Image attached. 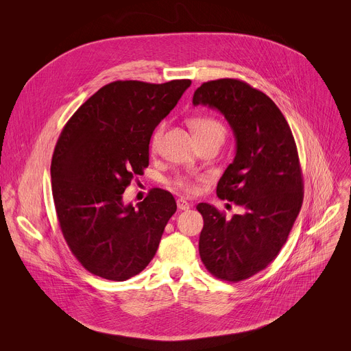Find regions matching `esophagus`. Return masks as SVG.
I'll return each mask as SVG.
<instances>
[{
  "instance_id": "esophagus-1",
  "label": "esophagus",
  "mask_w": 351,
  "mask_h": 351,
  "mask_svg": "<svg viewBox=\"0 0 351 351\" xmlns=\"http://www.w3.org/2000/svg\"><path fill=\"white\" fill-rule=\"evenodd\" d=\"M176 204H178V208H179V210H183V211H186V210L190 208V204H189L184 199H178V200H176Z\"/></svg>"
}]
</instances>
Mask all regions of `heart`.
Instances as JSON below:
<instances>
[{"instance_id": "obj_1", "label": "heart", "mask_w": 351, "mask_h": 351, "mask_svg": "<svg viewBox=\"0 0 351 351\" xmlns=\"http://www.w3.org/2000/svg\"><path fill=\"white\" fill-rule=\"evenodd\" d=\"M190 127H192L195 136L200 143L208 141V140H218L222 143L227 133L224 124L211 116L193 117L190 120ZM162 133H164V124L158 125L151 136L149 147L152 151L158 149L159 143H161V138H162ZM199 180L200 178L197 176H176L172 180V186L186 193H196L199 190Z\"/></svg>"}]
</instances>
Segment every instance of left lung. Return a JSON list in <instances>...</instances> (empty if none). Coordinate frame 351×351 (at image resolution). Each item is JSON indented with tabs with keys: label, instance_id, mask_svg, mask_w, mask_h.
<instances>
[{
	"label": "left lung",
	"instance_id": "1",
	"mask_svg": "<svg viewBox=\"0 0 351 351\" xmlns=\"http://www.w3.org/2000/svg\"><path fill=\"white\" fill-rule=\"evenodd\" d=\"M193 105L219 110L237 140V154L217 184V196L245 211L227 218L197 204L204 226L199 252L217 278L242 281L266 269L281 250L302 206L297 145L276 104L249 84L222 78L202 84Z\"/></svg>",
	"mask_w": 351,
	"mask_h": 351
}]
</instances>
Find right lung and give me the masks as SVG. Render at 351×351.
I'll return each mask as SVG.
<instances>
[{"mask_svg":"<svg viewBox=\"0 0 351 351\" xmlns=\"http://www.w3.org/2000/svg\"><path fill=\"white\" fill-rule=\"evenodd\" d=\"M190 84L110 82L62 129L50 168L53 200L62 237L89 273L124 281L155 256L176 211L173 196L152 189L133 207L123 193L148 167L152 132Z\"/></svg>","mask_w":351,"mask_h":351,"instance_id":"add662e5","label":"right lung"}]
</instances>
